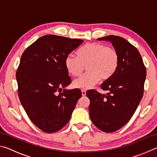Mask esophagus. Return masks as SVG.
<instances>
[{
  "mask_svg": "<svg viewBox=\"0 0 157 157\" xmlns=\"http://www.w3.org/2000/svg\"><path fill=\"white\" fill-rule=\"evenodd\" d=\"M86 91H85V90H82V96H84V95H86Z\"/></svg>",
  "mask_w": 157,
  "mask_h": 157,
  "instance_id": "1",
  "label": "esophagus"
}]
</instances>
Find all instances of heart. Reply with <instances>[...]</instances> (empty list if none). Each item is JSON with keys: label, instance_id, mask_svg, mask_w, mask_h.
Instances as JSON below:
<instances>
[{"label": "heart", "instance_id": "b5f03b06", "mask_svg": "<svg viewBox=\"0 0 157 157\" xmlns=\"http://www.w3.org/2000/svg\"><path fill=\"white\" fill-rule=\"evenodd\" d=\"M120 55L116 48L101 43H89L76 52V57L68 55L64 65L67 72L73 77L83 73L84 66L88 72L74 81L75 88L88 89L102 80L110 79L118 68Z\"/></svg>", "mask_w": 157, "mask_h": 157}]
</instances>
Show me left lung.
<instances>
[{
    "mask_svg": "<svg viewBox=\"0 0 157 157\" xmlns=\"http://www.w3.org/2000/svg\"><path fill=\"white\" fill-rule=\"evenodd\" d=\"M98 39L110 41L120 55L116 72L100 86L107 94L95 89L86 92L92 123L110 133L123 127L136 111L144 92L146 68L139 50L123 37L109 35Z\"/></svg>",
    "mask_w": 157,
    "mask_h": 157,
    "instance_id": "obj_1",
    "label": "left lung"
}]
</instances>
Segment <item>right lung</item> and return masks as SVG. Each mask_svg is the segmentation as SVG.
Here are the masks:
<instances>
[{"label":"right lung","instance_id":"obj_1","mask_svg":"<svg viewBox=\"0 0 157 157\" xmlns=\"http://www.w3.org/2000/svg\"><path fill=\"white\" fill-rule=\"evenodd\" d=\"M83 40L54 34L41 36L21 55L16 78L18 98L30 121L42 131L60 130L70 120L78 89L62 90L71 83L66 57Z\"/></svg>","mask_w":157,"mask_h":157}]
</instances>
